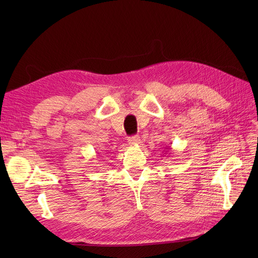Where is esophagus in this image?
I'll use <instances>...</instances> for the list:
<instances>
[{"label": "esophagus", "instance_id": "1", "mask_svg": "<svg viewBox=\"0 0 258 258\" xmlns=\"http://www.w3.org/2000/svg\"><path fill=\"white\" fill-rule=\"evenodd\" d=\"M128 143L130 145H135V144H138L140 143V138L138 136H134V137H129L128 138Z\"/></svg>", "mask_w": 258, "mask_h": 258}]
</instances>
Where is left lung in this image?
Returning <instances> with one entry per match:
<instances>
[{
  "instance_id": "left-lung-1",
  "label": "left lung",
  "mask_w": 258,
  "mask_h": 258,
  "mask_svg": "<svg viewBox=\"0 0 258 258\" xmlns=\"http://www.w3.org/2000/svg\"><path fill=\"white\" fill-rule=\"evenodd\" d=\"M166 150L168 151V146H166ZM169 150H170V147H169Z\"/></svg>"
}]
</instances>
